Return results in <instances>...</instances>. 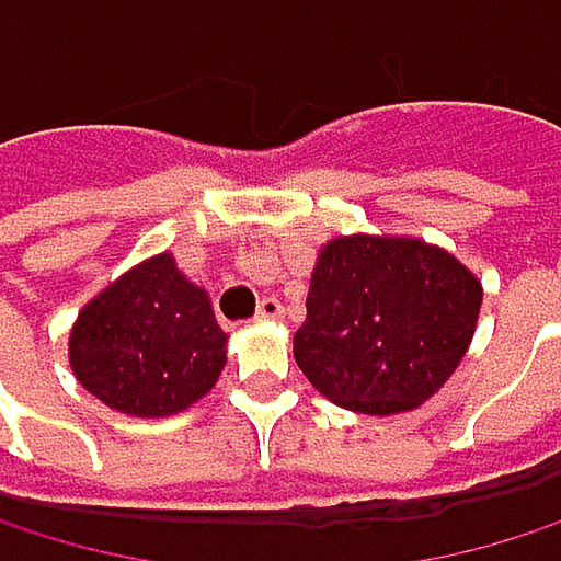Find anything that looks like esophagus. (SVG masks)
<instances>
[{
	"mask_svg": "<svg viewBox=\"0 0 561 561\" xmlns=\"http://www.w3.org/2000/svg\"><path fill=\"white\" fill-rule=\"evenodd\" d=\"M275 319H283V302H278V299H262L259 312H255V322H275Z\"/></svg>",
	"mask_w": 561,
	"mask_h": 561,
	"instance_id": "obj_1",
	"label": "esophagus"
}]
</instances>
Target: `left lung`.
Listing matches in <instances>:
<instances>
[{
  "mask_svg": "<svg viewBox=\"0 0 561 561\" xmlns=\"http://www.w3.org/2000/svg\"><path fill=\"white\" fill-rule=\"evenodd\" d=\"M479 309L482 283L449 249L415 236H335L319 249L293 355L329 402L399 415L449 382Z\"/></svg>",
  "mask_w": 561,
  "mask_h": 561,
  "instance_id": "8db88e82",
  "label": "left lung"
}]
</instances>
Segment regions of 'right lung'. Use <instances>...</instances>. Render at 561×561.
<instances>
[{"label": "right lung", "mask_w": 561, "mask_h": 561, "mask_svg": "<svg viewBox=\"0 0 561 561\" xmlns=\"http://www.w3.org/2000/svg\"><path fill=\"white\" fill-rule=\"evenodd\" d=\"M226 345L209 293L188 283L172 252H159L79 309L69 366L102 405L133 419H165L213 392Z\"/></svg>", "instance_id": "obj_1"}]
</instances>
